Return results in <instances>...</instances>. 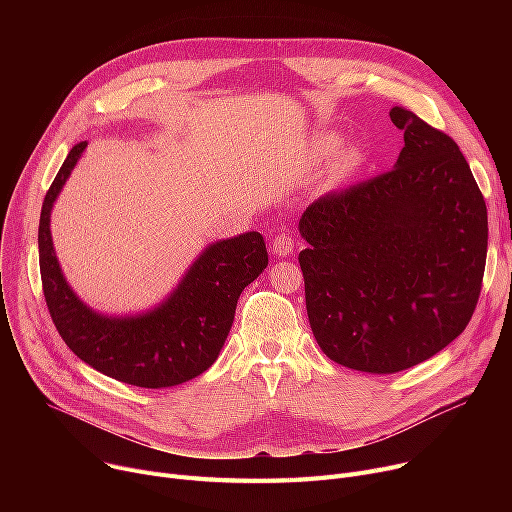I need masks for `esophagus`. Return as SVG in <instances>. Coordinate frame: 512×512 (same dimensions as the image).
Instances as JSON below:
<instances>
[{
  "mask_svg": "<svg viewBox=\"0 0 512 512\" xmlns=\"http://www.w3.org/2000/svg\"><path fill=\"white\" fill-rule=\"evenodd\" d=\"M272 251L276 257H286L294 251V238L290 234H278L272 242Z\"/></svg>",
  "mask_w": 512,
  "mask_h": 512,
  "instance_id": "esophagus-1",
  "label": "esophagus"
}]
</instances>
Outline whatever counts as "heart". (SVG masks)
<instances>
[{
    "label": "heart",
    "mask_w": 512,
    "mask_h": 512,
    "mask_svg": "<svg viewBox=\"0 0 512 512\" xmlns=\"http://www.w3.org/2000/svg\"><path fill=\"white\" fill-rule=\"evenodd\" d=\"M342 147V137L336 132H324L313 141L311 145V155L313 159H328L330 155H334L338 149ZM361 164V155L357 149H346L338 155V159L334 161V166L330 170V178L334 182L344 180L346 176H351Z\"/></svg>",
    "instance_id": "heart-1"
}]
</instances>
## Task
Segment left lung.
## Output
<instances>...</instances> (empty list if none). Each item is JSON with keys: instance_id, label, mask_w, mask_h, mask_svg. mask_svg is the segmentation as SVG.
Wrapping results in <instances>:
<instances>
[{"instance_id": "obj_1", "label": "left lung", "mask_w": 512, "mask_h": 512, "mask_svg": "<svg viewBox=\"0 0 512 512\" xmlns=\"http://www.w3.org/2000/svg\"><path fill=\"white\" fill-rule=\"evenodd\" d=\"M390 172L317 199L299 220L313 336L334 363L396 373L440 353L475 311L488 209L448 134L392 107Z\"/></svg>"}]
</instances>
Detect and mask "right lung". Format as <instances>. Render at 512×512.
<instances>
[{"mask_svg":"<svg viewBox=\"0 0 512 512\" xmlns=\"http://www.w3.org/2000/svg\"><path fill=\"white\" fill-rule=\"evenodd\" d=\"M76 143L49 186L39 222L43 294L70 351L99 373L139 388H172L197 378L218 359L240 292L267 267L259 232L215 240L188 265L178 284L139 313H101L68 284L51 238V211L83 157Z\"/></svg>","mask_w":512,"mask_h":512,"instance_id":"add662e5","label":"right lung"}]
</instances>
